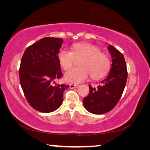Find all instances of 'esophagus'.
Returning <instances> with one entry per match:
<instances>
[{
  "label": "esophagus",
  "instance_id": "obj_1",
  "mask_svg": "<svg viewBox=\"0 0 150 150\" xmlns=\"http://www.w3.org/2000/svg\"><path fill=\"white\" fill-rule=\"evenodd\" d=\"M79 86L78 85H75V84H70L69 85V87L70 88H71V89H73V88H77Z\"/></svg>",
  "mask_w": 150,
  "mask_h": 150
}]
</instances>
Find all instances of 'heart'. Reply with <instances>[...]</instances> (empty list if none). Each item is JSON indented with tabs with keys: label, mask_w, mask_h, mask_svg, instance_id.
I'll use <instances>...</instances> for the list:
<instances>
[{
	"label": "heart",
	"mask_w": 150,
	"mask_h": 150,
	"mask_svg": "<svg viewBox=\"0 0 150 150\" xmlns=\"http://www.w3.org/2000/svg\"><path fill=\"white\" fill-rule=\"evenodd\" d=\"M72 52L65 48L58 51L57 58L63 69H70L75 59H80L81 67L69 70L65 75V81L79 83L87 80L88 77L98 79L107 75L110 68L108 57L95 45L88 43H77L72 45Z\"/></svg>",
	"instance_id": "b5f03b06"
}]
</instances>
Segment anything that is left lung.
Returning <instances> with one entry per match:
<instances>
[{
    "instance_id": "obj_1",
    "label": "left lung",
    "mask_w": 150,
    "mask_h": 150,
    "mask_svg": "<svg viewBox=\"0 0 150 150\" xmlns=\"http://www.w3.org/2000/svg\"><path fill=\"white\" fill-rule=\"evenodd\" d=\"M112 66L110 73L100 85L93 88L89 85V93L83 98L86 110L95 115H102L111 110L120 100L128 77L126 63L122 53L109 45Z\"/></svg>"
}]
</instances>
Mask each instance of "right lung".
Returning <instances> with one entry per match:
<instances>
[{"label": "right lung", "mask_w": 150, "mask_h": 150, "mask_svg": "<svg viewBox=\"0 0 150 150\" xmlns=\"http://www.w3.org/2000/svg\"><path fill=\"white\" fill-rule=\"evenodd\" d=\"M63 39L46 37L27 47L22 57L19 77L25 97L33 108L42 112H54L62 105L64 84L54 85L62 76L57 58Z\"/></svg>", "instance_id": "obj_1"}]
</instances>
